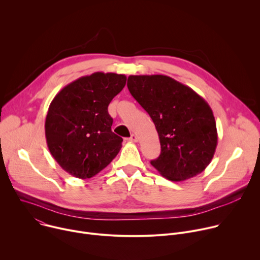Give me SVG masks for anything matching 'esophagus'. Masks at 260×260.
<instances>
[{
	"mask_svg": "<svg viewBox=\"0 0 260 260\" xmlns=\"http://www.w3.org/2000/svg\"><path fill=\"white\" fill-rule=\"evenodd\" d=\"M128 141H129V142H137V141H138V137L133 134V135L128 138Z\"/></svg>",
	"mask_w": 260,
	"mask_h": 260,
	"instance_id": "1",
	"label": "esophagus"
}]
</instances>
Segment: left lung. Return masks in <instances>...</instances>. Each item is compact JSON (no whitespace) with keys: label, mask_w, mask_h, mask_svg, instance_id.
Listing matches in <instances>:
<instances>
[{"label":"left lung","mask_w":260,"mask_h":260,"mask_svg":"<svg viewBox=\"0 0 260 260\" xmlns=\"http://www.w3.org/2000/svg\"><path fill=\"white\" fill-rule=\"evenodd\" d=\"M127 88L151 117L160 155L150 164L179 182L201 174L217 146V128L208 103L190 87L165 75H131Z\"/></svg>","instance_id":"8db88e82"}]
</instances>
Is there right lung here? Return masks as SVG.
Masks as SVG:
<instances>
[{"instance_id": "1", "label": "right lung", "mask_w": 260, "mask_h": 260, "mask_svg": "<svg viewBox=\"0 0 260 260\" xmlns=\"http://www.w3.org/2000/svg\"><path fill=\"white\" fill-rule=\"evenodd\" d=\"M125 83L121 74L95 72L71 82L52 100L45 120L47 146L70 175L91 178L118 154L122 138L111 131L108 106Z\"/></svg>"}]
</instances>
